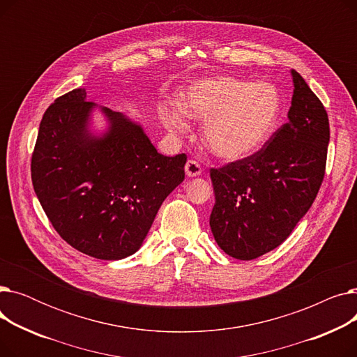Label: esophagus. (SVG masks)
<instances>
[{"label": "esophagus", "mask_w": 357, "mask_h": 357, "mask_svg": "<svg viewBox=\"0 0 357 357\" xmlns=\"http://www.w3.org/2000/svg\"><path fill=\"white\" fill-rule=\"evenodd\" d=\"M202 172V167L197 160H188L185 165V174L188 178H194V176H199Z\"/></svg>", "instance_id": "obj_1"}]
</instances>
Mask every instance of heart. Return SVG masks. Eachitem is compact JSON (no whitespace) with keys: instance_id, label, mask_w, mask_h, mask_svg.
Returning <instances> with one entry per match:
<instances>
[{"instance_id":"b5f03b06","label":"heart","mask_w":357,"mask_h":357,"mask_svg":"<svg viewBox=\"0 0 357 357\" xmlns=\"http://www.w3.org/2000/svg\"><path fill=\"white\" fill-rule=\"evenodd\" d=\"M179 107L162 104L163 124L183 133L185 116L205 121L204 143L224 160H241L265 146L278 126L282 98L272 82H250L234 77L199 79L179 97Z\"/></svg>"}]
</instances>
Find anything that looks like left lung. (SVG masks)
<instances>
[{
	"mask_svg": "<svg viewBox=\"0 0 357 357\" xmlns=\"http://www.w3.org/2000/svg\"><path fill=\"white\" fill-rule=\"evenodd\" d=\"M288 123L259 152L211 169L215 204L210 226L229 256L252 260L292 233L320 190L330 142L328 116L296 70Z\"/></svg>",
	"mask_w": 357,
	"mask_h": 357,
	"instance_id": "left-lung-1",
	"label": "left lung"
}]
</instances>
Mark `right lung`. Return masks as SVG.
<instances>
[{"label":"right lung","instance_id":"right-lung-1","mask_svg":"<svg viewBox=\"0 0 357 357\" xmlns=\"http://www.w3.org/2000/svg\"><path fill=\"white\" fill-rule=\"evenodd\" d=\"M96 104L82 88L54 100L31 156L34 192L54 230L88 256L119 260L143 245L165 198L183 181L186 155H160L143 127L100 107L108 127L89 130Z\"/></svg>","mask_w":357,"mask_h":357}]
</instances>
